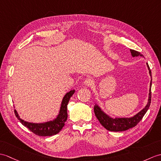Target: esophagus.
<instances>
[{"mask_svg":"<svg viewBox=\"0 0 161 161\" xmlns=\"http://www.w3.org/2000/svg\"><path fill=\"white\" fill-rule=\"evenodd\" d=\"M84 84L86 86L89 87V86H91L92 85L93 80H92V79H91V78L88 77V78H87V79L85 80V81H84Z\"/></svg>","mask_w":161,"mask_h":161,"instance_id":"obj_1","label":"esophagus"}]
</instances>
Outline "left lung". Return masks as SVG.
Returning a JSON list of instances; mask_svg holds the SVG:
<instances>
[{
	"label": "left lung",
	"mask_w": 161,
	"mask_h": 161,
	"mask_svg": "<svg viewBox=\"0 0 161 161\" xmlns=\"http://www.w3.org/2000/svg\"><path fill=\"white\" fill-rule=\"evenodd\" d=\"M130 53L133 58L138 57V56H141L143 57V55L141 54L139 52L130 49ZM147 69L149 70V75L151 77V81H150V85H149V95H148V100L147 103L143 109L140 112H139L136 114L132 117H115L113 118L110 117L109 115L107 114L105 112H103L102 108H101L97 104H95L94 106V112L96 117L97 118L99 121L100 122L104 128L106 130H109L112 132H122L125 131V130H128L130 128H132L133 127L136 126L138 123L140 122V121L143 119L145 114L147 113V110L149 109V106H150L151 103V87H152V73L151 70L149 69V66L148 64L146 63Z\"/></svg>",
	"instance_id": "8db88e82"
}]
</instances>
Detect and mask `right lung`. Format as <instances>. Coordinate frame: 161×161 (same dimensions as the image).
Masks as SVG:
<instances>
[{
    "label": "right lung",
    "mask_w": 161,
    "mask_h": 161,
    "mask_svg": "<svg viewBox=\"0 0 161 161\" xmlns=\"http://www.w3.org/2000/svg\"><path fill=\"white\" fill-rule=\"evenodd\" d=\"M75 92V90H71V91L66 93V95L64 96L62 99L59 113L56 118L52 121L38 123H31L20 119V116L18 115L16 110H14L15 114H16V117L22 125L25 126L26 128H27L30 131L34 133L36 135L40 136H48L55 135V134L60 132L63 127L65 125V122L66 121L67 117H68L67 105H68L69 100Z\"/></svg>",
    "instance_id": "right-lung-1"
}]
</instances>
